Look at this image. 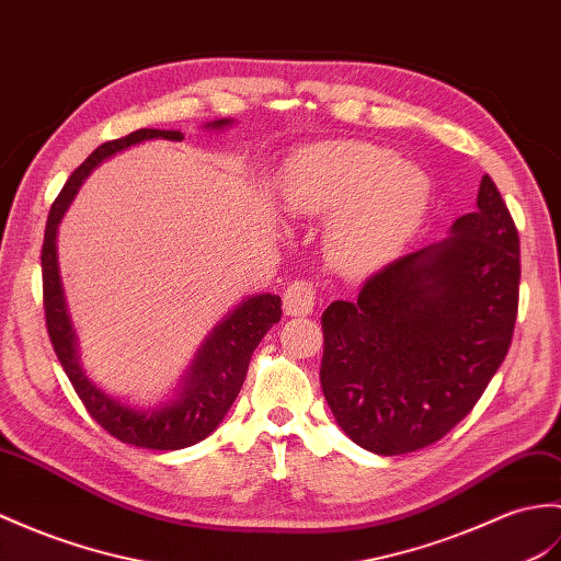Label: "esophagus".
<instances>
[{
  "mask_svg": "<svg viewBox=\"0 0 561 561\" xmlns=\"http://www.w3.org/2000/svg\"><path fill=\"white\" fill-rule=\"evenodd\" d=\"M316 308V284L308 279H296L284 291L286 316H310Z\"/></svg>",
  "mask_w": 561,
  "mask_h": 561,
  "instance_id": "esophagus-1",
  "label": "esophagus"
}]
</instances>
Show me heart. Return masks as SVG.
Here are the masks:
<instances>
[{
    "label": "heart",
    "instance_id": "b5f03b06",
    "mask_svg": "<svg viewBox=\"0 0 561 561\" xmlns=\"http://www.w3.org/2000/svg\"><path fill=\"white\" fill-rule=\"evenodd\" d=\"M430 179L370 142H334L296 158L282 195L291 213L332 215L328 253L346 272H370L394 257L425 217Z\"/></svg>",
    "mask_w": 561,
    "mask_h": 561
}]
</instances>
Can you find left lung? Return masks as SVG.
Masks as SVG:
<instances>
[{
	"mask_svg": "<svg viewBox=\"0 0 561 561\" xmlns=\"http://www.w3.org/2000/svg\"><path fill=\"white\" fill-rule=\"evenodd\" d=\"M518 231L485 174L451 237L377 270L322 312L320 385L358 447L397 457L461 423L512 346Z\"/></svg>",
	"mask_w": 561,
	"mask_h": 561,
	"instance_id": "8db88e82",
	"label": "left lung"
}]
</instances>
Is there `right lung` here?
I'll return each mask as SVG.
<instances>
[{
	"mask_svg": "<svg viewBox=\"0 0 561 561\" xmlns=\"http://www.w3.org/2000/svg\"><path fill=\"white\" fill-rule=\"evenodd\" d=\"M231 119H217L207 124V128H225ZM167 138L184 140L181 131H160V128H140L124 138L102 142L98 150L90 152V158L76 169L64 184L57 201L51 203V210L45 227L43 241V304L49 342L55 346V354L61 363L64 373L71 380L78 399L83 401L85 411L107 430L116 439L126 445L142 449H184L205 439L221 423L233 399L239 397L245 373L255 346L267 334L272 324L282 318V298L275 294H257L229 312L201 346L198 356L193 358L191 370L186 373L184 387L172 403H162L158 409H131L119 399L102 392L85 377L76 354V332L71 328L67 301L59 279L57 265V227L71 205L73 195L81 188L83 179L93 169L112 154L122 152L142 140Z\"/></svg>",
	"mask_w": 561,
	"mask_h": 561,
	"instance_id": "right-lung-1",
	"label": "right lung"
}]
</instances>
